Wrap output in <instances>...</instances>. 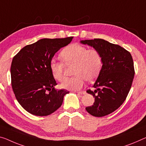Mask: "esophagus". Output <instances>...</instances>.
Instances as JSON below:
<instances>
[{"label":"esophagus","instance_id":"34e87169","mask_svg":"<svg viewBox=\"0 0 146 146\" xmlns=\"http://www.w3.org/2000/svg\"><path fill=\"white\" fill-rule=\"evenodd\" d=\"M78 93L80 94V95H85V94L86 93V92L84 91H79V92H78Z\"/></svg>","mask_w":146,"mask_h":146}]
</instances>
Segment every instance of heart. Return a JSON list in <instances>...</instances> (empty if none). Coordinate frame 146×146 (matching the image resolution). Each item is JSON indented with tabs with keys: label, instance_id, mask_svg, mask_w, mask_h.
<instances>
[{
	"label": "heart",
	"instance_id": "b5f03b06",
	"mask_svg": "<svg viewBox=\"0 0 146 146\" xmlns=\"http://www.w3.org/2000/svg\"><path fill=\"white\" fill-rule=\"evenodd\" d=\"M66 64H75L73 78H68L60 84V87L76 91L82 89L86 80L91 82L99 74L102 65V56L95 49L88 50L82 45L74 44L66 47L60 53ZM50 70L55 80L62 82L64 79L63 62L55 59L50 61Z\"/></svg>",
	"mask_w": 146,
	"mask_h": 146
}]
</instances>
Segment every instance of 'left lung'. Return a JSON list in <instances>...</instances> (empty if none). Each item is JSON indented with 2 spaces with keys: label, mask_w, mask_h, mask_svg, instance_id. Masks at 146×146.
Wrapping results in <instances>:
<instances>
[{
  "label": "left lung",
  "mask_w": 146,
  "mask_h": 146,
  "mask_svg": "<svg viewBox=\"0 0 146 146\" xmlns=\"http://www.w3.org/2000/svg\"><path fill=\"white\" fill-rule=\"evenodd\" d=\"M80 42L98 50L102 59L101 70L93 86L95 89L87 91L95 102L86 109L95 117L107 115L119 108L129 94L134 76L133 57L122 47L103 39Z\"/></svg>",
  "instance_id": "obj_1"
}]
</instances>
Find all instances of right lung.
<instances>
[{
  "mask_svg": "<svg viewBox=\"0 0 146 146\" xmlns=\"http://www.w3.org/2000/svg\"><path fill=\"white\" fill-rule=\"evenodd\" d=\"M73 37L44 38L25 46L13 58L10 73L15 98L27 111L46 116L61 106L64 89L56 90L50 61L60 48L70 44Z\"/></svg>",
  "mask_w": 146,
  "mask_h": 146,
  "instance_id": "add662e5",
  "label": "right lung"
}]
</instances>
